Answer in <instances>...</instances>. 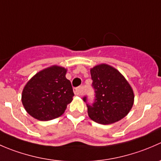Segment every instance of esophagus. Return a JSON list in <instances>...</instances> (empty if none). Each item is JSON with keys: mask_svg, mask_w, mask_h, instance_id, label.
Masks as SVG:
<instances>
[{"mask_svg": "<svg viewBox=\"0 0 161 161\" xmlns=\"http://www.w3.org/2000/svg\"><path fill=\"white\" fill-rule=\"evenodd\" d=\"M74 92L76 96H81L82 95V88L81 87H77L74 90Z\"/></svg>", "mask_w": 161, "mask_h": 161, "instance_id": "esophagus-1", "label": "esophagus"}]
</instances>
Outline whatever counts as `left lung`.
Masks as SVG:
<instances>
[{
  "instance_id": "8db88e82",
  "label": "left lung",
  "mask_w": 161,
  "mask_h": 161,
  "mask_svg": "<svg viewBox=\"0 0 161 161\" xmlns=\"http://www.w3.org/2000/svg\"><path fill=\"white\" fill-rule=\"evenodd\" d=\"M95 100L87 103L89 117L95 122L109 125L122 119L134 103V92L125 78L116 69L106 64L90 69ZM87 102V97H83Z\"/></svg>"
}]
</instances>
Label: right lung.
Here are the masks:
<instances>
[{
  "label": "right lung",
  "mask_w": 161,
  "mask_h": 161,
  "mask_svg": "<svg viewBox=\"0 0 161 161\" xmlns=\"http://www.w3.org/2000/svg\"><path fill=\"white\" fill-rule=\"evenodd\" d=\"M67 69L53 65L39 71L26 83L22 102L29 114L40 121H49L64 114L74 96Z\"/></svg>",
  "instance_id": "1"
}]
</instances>
